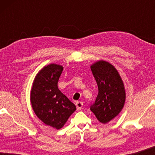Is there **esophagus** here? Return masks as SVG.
Segmentation results:
<instances>
[{
    "mask_svg": "<svg viewBox=\"0 0 155 155\" xmlns=\"http://www.w3.org/2000/svg\"><path fill=\"white\" fill-rule=\"evenodd\" d=\"M75 105H76V107H77V109L80 110V109H82V107H83V102H82V101H77L75 104Z\"/></svg>",
    "mask_w": 155,
    "mask_h": 155,
    "instance_id": "34e87169",
    "label": "esophagus"
}]
</instances>
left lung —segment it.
Returning a JSON list of instances; mask_svg holds the SVG:
<instances>
[{
  "instance_id": "obj_1",
  "label": "left lung",
  "mask_w": 155,
  "mask_h": 155,
  "mask_svg": "<svg viewBox=\"0 0 155 155\" xmlns=\"http://www.w3.org/2000/svg\"><path fill=\"white\" fill-rule=\"evenodd\" d=\"M97 86L98 95L90 106L97 119L107 124L115 118L124 107L126 92L116 69L107 61H100L91 66Z\"/></svg>"
}]
</instances>
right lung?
<instances>
[{
	"label": "right lung",
	"mask_w": 155,
	"mask_h": 155,
	"mask_svg": "<svg viewBox=\"0 0 155 155\" xmlns=\"http://www.w3.org/2000/svg\"><path fill=\"white\" fill-rule=\"evenodd\" d=\"M63 68L56 64L44 67L36 76L30 100L34 111L47 126L60 129L64 126L76 107L58 87Z\"/></svg>",
	"instance_id": "obj_1"
}]
</instances>
